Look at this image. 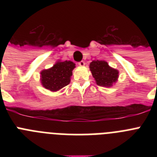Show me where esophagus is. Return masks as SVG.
Here are the masks:
<instances>
[{
  "label": "esophagus",
  "mask_w": 157,
  "mask_h": 157,
  "mask_svg": "<svg viewBox=\"0 0 157 157\" xmlns=\"http://www.w3.org/2000/svg\"><path fill=\"white\" fill-rule=\"evenodd\" d=\"M78 64L79 65V66H84V65H85V62L80 61V62H78Z\"/></svg>",
  "instance_id": "34e87169"
}]
</instances>
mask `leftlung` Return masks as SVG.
Segmentation results:
<instances>
[{
	"mask_svg": "<svg viewBox=\"0 0 157 157\" xmlns=\"http://www.w3.org/2000/svg\"><path fill=\"white\" fill-rule=\"evenodd\" d=\"M90 69L97 84L101 86H112L119 76V71L109 67L105 60H94L90 63Z\"/></svg>",
	"mask_w": 157,
	"mask_h": 157,
	"instance_id": "obj_1",
	"label": "left lung"
}]
</instances>
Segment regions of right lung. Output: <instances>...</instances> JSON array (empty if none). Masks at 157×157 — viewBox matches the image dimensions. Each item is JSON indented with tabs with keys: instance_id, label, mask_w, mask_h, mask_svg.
<instances>
[{
	"instance_id": "1",
	"label": "right lung",
	"mask_w": 157,
	"mask_h": 157,
	"mask_svg": "<svg viewBox=\"0 0 157 157\" xmlns=\"http://www.w3.org/2000/svg\"><path fill=\"white\" fill-rule=\"evenodd\" d=\"M75 67V64L71 61L57 62L52 67L41 72V84L51 91L59 90L68 85Z\"/></svg>"
}]
</instances>
